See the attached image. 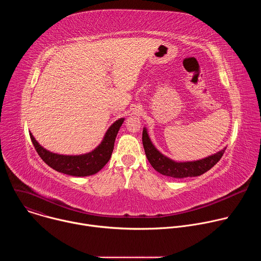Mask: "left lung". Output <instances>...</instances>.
<instances>
[{
  "label": "left lung",
  "instance_id": "1",
  "mask_svg": "<svg viewBox=\"0 0 261 261\" xmlns=\"http://www.w3.org/2000/svg\"><path fill=\"white\" fill-rule=\"evenodd\" d=\"M142 143L145 156L153 168L159 173L173 178H184L188 176L201 175L202 173L210 170L214 165H216L225 152L224 147L220 152L200 160L176 162L164 156L157 150L155 145L152 143L145 128H143L142 131Z\"/></svg>",
  "mask_w": 261,
  "mask_h": 261
}]
</instances>
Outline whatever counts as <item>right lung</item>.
<instances>
[{"mask_svg":"<svg viewBox=\"0 0 261 261\" xmlns=\"http://www.w3.org/2000/svg\"><path fill=\"white\" fill-rule=\"evenodd\" d=\"M125 119H119L106 131L103 140L94 151L76 156L60 155L47 151L30 133L31 140L40 158L53 169L73 176H88L97 173L109 161L114 151L115 140Z\"/></svg>","mask_w":261,"mask_h":261,"instance_id":"obj_1","label":"right lung"}]
</instances>
